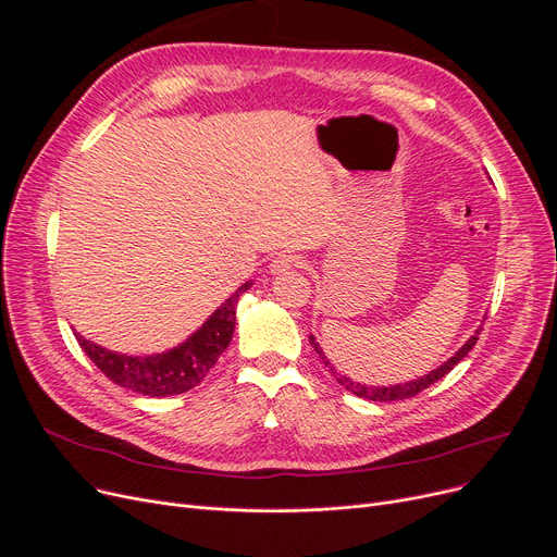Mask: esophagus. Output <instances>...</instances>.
<instances>
[{"instance_id":"34e87169","label":"esophagus","mask_w":557,"mask_h":557,"mask_svg":"<svg viewBox=\"0 0 557 557\" xmlns=\"http://www.w3.org/2000/svg\"><path fill=\"white\" fill-rule=\"evenodd\" d=\"M300 263V257L298 255H290V252H280L273 263H271V271L273 273H286L288 269H296Z\"/></svg>"}]
</instances>
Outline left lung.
Wrapping results in <instances>:
<instances>
[{"label":"left lung","instance_id":"8db88e82","mask_svg":"<svg viewBox=\"0 0 557 557\" xmlns=\"http://www.w3.org/2000/svg\"><path fill=\"white\" fill-rule=\"evenodd\" d=\"M476 334H481V332H476ZM472 336L470 341H467L458 352L447 361V363H443L441 368L437 370H433L431 374H424V376H420V379H416V382H408V384H399V386H391V388H372V386H361V384H355V382H349L347 376H343V374H338L336 372V368H332V363L325 359V355H323V349L318 347V343L313 341V336H311V343H313V349L318 352V357L325 361V366L334 372V376L338 379V384L341 386H345L347 391H352L355 395H359V397H363V399H372V401H395V399H408V397H416L418 393H422L424 388H429L431 384H435L437 379H443L454 366H458V361H462L465 357H467V352H470V349L476 345V341H479V336Z\"/></svg>","mask_w":557,"mask_h":557}]
</instances>
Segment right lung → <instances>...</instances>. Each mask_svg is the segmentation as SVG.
Segmentation results:
<instances>
[{
  "label": "right lung",
  "mask_w": 557,
  "mask_h": 557,
  "mask_svg": "<svg viewBox=\"0 0 557 557\" xmlns=\"http://www.w3.org/2000/svg\"><path fill=\"white\" fill-rule=\"evenodd\" d=\"M248 286L250 282L234 290V296L205 320L194 336L164 355L124 357L85 341L81 334H76V341L90 361L116 386L149 397L181 395L198 386L202 376L214 368L216 359L225 352V347L232 341L234 323H237L239 296L248 290Z\"/></svg>",
  "instance_id": "obj_1"
}]
</instances>
